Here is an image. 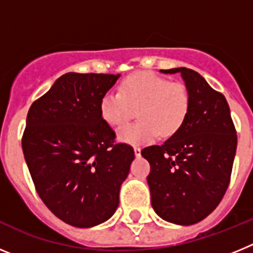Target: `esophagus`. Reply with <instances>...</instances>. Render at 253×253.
<instances>
[{
	"label": "esophagus",
	"instance_id": "esophagus-1",
	"mask_svg": "<svg viewBox=\"0 0 253 253\" xmlns=\"http://www.w3.org/2000/svg\"><path fill=\"white\" fill-rule=\"evenodd\" d=\"M134 153L137 157H140V147H134Z\"/></svg>",
	"mask_w": 253,
	"mask_h": 253
}]
</instances>
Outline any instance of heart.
<instances>
[{
  "label": "heart",
  "instance_id": "obj_1",
  "mask_svg": "<svg viewBox=\"0 0 253 253\" xmlns=\"http://www.w3.org/2000/svg\"><path fill=\"white\" fill-rule=\"evenodd\" d=\"M138 109L139 120L119 130V138L133 146H143L162 135H175L190 111V92L181 82L152 72H139L123 81L120 92L107 91L100 101L102 119L122 126Z\"/></svg>",
  "mask_w": 253,
  "mask_h": 253
}]
</instances>
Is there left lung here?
<instances>
[{
    "label": "left lung",
    "instance_id": "obj_1",
    "mask_svg": "<svg viewBox=\"0 0 253 253\" xmlns=\"http://www.w3.org/2000/svg\"><path fill=\"white\" fill-rule=\"evenodd\" d=\"M181 73L190 92V111L182 128L142 156L151 165L147 181L154 211L167 222L190 225L207 218L220 203L231 181L237 133L223 93L190 68Z\"/></svg>",
    "mask_w": 253,
    "mask_h": 253
}]
</instances>
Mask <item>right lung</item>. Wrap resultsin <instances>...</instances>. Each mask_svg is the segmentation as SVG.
I'll list each match as a JSON object with an SVG mask.
<instances>
[{
	"label": "right lung",
	"mask_w": 253,
	"mask_h": 253,
	"mask_svg": "<svg viewBox=\"0 0 253 253\" xmlns=\"http://www.w3.org/2000/svg\"><path fill=\"white\" fill-rule=\"evenodd\" d=\"M119 77L66 73L29 109L21 144L35 190L73 227H93L115 213L134 160L133 147L115 143L100 113L101 97Z\"/></svg>",
	"instance_id": "right-lung-1"
}]
</instances>
